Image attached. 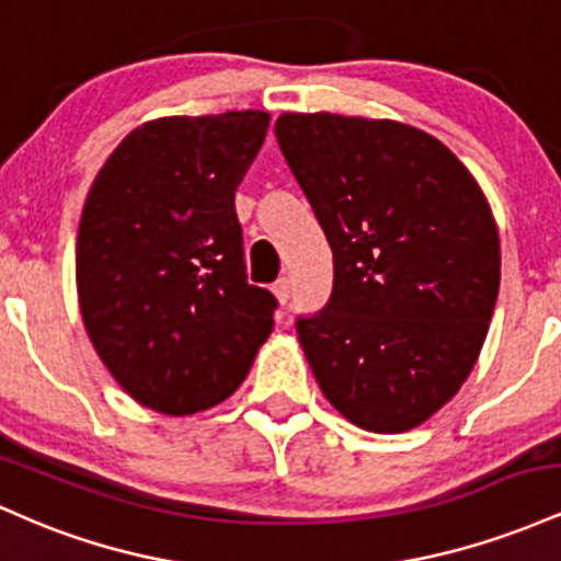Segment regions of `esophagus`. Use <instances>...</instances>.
I'll use <instances>...</instances> for the list:
<instances>
[{
	"mask_svg": "<svg viewBox=\"0 0 561 561\" xmlns=\"http://www.w3.org/2000/svg\"><path fill=\"white\" fill-rule=\"evenodd\" d=\"M289 295H293V285H289V279H279L274 285V298L279 306H285V302L289 300Z\"/></svg>",
	"mask_w": 561,
	"mask_h": 561,
	"instance_id": "esophagus-1",
	"label": "esophagus"
}]
</instances>
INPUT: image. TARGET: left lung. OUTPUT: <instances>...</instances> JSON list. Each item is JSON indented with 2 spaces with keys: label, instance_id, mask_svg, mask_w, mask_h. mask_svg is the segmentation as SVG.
I'll return each instance as SVG.
<instances>
[{
  "label": "left lung",
  "instance_id": "1",
  "mask_svg": "<svg viewBox=\"0 0 561 561\" xmlns=\"http://www.w3.org/2000/svg\"><path fill=\"white\" fill-rule=\"evenodd\" d=\"M274 131L334 255L330 302L298 321L313 377L356 427H420L465 385L491 327V203L440 139L401 121L282 113Z\"/></svg>",
  "mask_w": 561,
  "mask_h": 561
}]
</instances>
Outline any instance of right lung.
<instances>
[{
  "label": "right lung",
  "instance_id": "right-lung-1",
  "mask_svg": "<svg viewBox=\"0 0 561 561\" xmlns=\"http://www.w3.org/2000/svg\"><path fill=\"white\" fill-rule=\"evenodd\" d=\"M272 115H165L134 128L94 176L76 240L83 327L145 409L190 416L227 401L274 330L248 285L234 192Z\"/></svg>",
  "mask_w": 561,
  "mask_h": 561
}]
</instances>
